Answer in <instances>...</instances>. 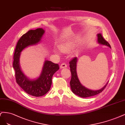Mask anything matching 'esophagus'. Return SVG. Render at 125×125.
Masks as SVG:
<instances>
[{
  "instance_id": "esophagus-1",
  "label": "esophagus",
  "mask_w": 125,
  "mask_h": 125,
  "mask_svg": "<svg viewBox=\"0 0 125 125\" xmlns=\"http://www.w3.org/2000/svg\"><path fill=\"white\" fill-rule=\"evenodd\" d=\"M67 64L65 63H63L61 64V65H60V68H65L67 67Z\"/></svg>"
}]
</instances>
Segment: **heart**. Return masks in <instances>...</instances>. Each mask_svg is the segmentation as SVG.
Segmentation results:
<instances>
[{"instance_id":"1","label":"heart","mask_w":125,"mask_h":125,"mask_svg":"<svg viewBox=\"0 0 125 125\" xmlns=\"http://www.w3.org/2000/svg\"><path fill=\"white\" fill-rule=\"evenodd\" d=\"M75 45L72 42H63L60 44L59 48L61 52L64 53H68L73 50ZM54 52L58 54H60V52L57 49H54Z\"/></svg>"}]
</instances>
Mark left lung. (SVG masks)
I'll use <instances>...</instances> for the list:
<instances>
[{"label": "left lung", "mask_w": 125, "mask_h": 125, "mask_svg": "<svg viewBox=\"0 0 125 125\" xmlns=\"http://www.w3.org/2000/svg\"><path fill=\"white\" fill-rule=\"evenodd\" d=\"M98 42L103 45H105L111 48L110 45L107 42H106L103 37L101 34H98ZM77 58L75 57L73 58L69 62L70 70L72 74L71 80L70 81V86L71 90L73 93L82 98H87L89 96H94L101 93L106 87L108 83L102 88L97 90H90L89 89L84 87L80 83L78 78L76 67H77Z\"/></svg>", "instance_id": "1"}]
</instances>
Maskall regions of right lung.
I'll return each mask as SVG.
<instances>
[{"instance_id": "obj_1", "label": "right lung", "mask_w": 125, "mask_h": 125, "mask_svg": "<svg viewBox=\"0 0 125 125\" xmlns=\"http://www.w3.org/2000/svg\"><path fill=\"white\" fill-rule=\"evenodd\" d=\"M45 31L39 28L30 30L24 34L17 42L13 55V67L15 71L16 82L27 94L34 96H41L49 91L52 83V77L59 69L58 64L45 60L42 73L36 79H30L24 74L20 66L21 52L25 48L38 44Z\"/></svg>"}]
</instances>
